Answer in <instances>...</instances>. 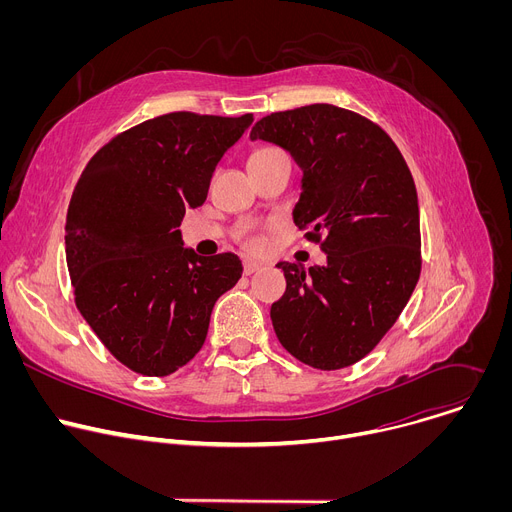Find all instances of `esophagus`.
<instances>
[{
	"label": "esophagus",
	"mask_w": 512,
	"mask_h": 512,
	"mask_svg": "<svg viewBox=\"0 0 512 512\" xmlns=\"http://www.w3.org/2000/svg\"><path fill=\"white\" fill-rule=\"evenodd\" d=\"M261 269V265L257 263V261H251V259H245L243 261V271H245V275H251V273H255V271H259Z\"/></svg>",
	"instance_id": "34e87169"
}]
</instances>
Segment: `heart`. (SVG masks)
I'll return each mask as SVG.
<instances>
[{
  "mask_svg": "<svg viewBox=\"0 0 512 512\" xmlns=\"http://www.w3.org/2000/svg\"><path fill=\"white\" fill-rule=\"evenodd\" d=\"M277 154H283L281 150L277 148H271V145H267V148H259L255 150L251 156H249V162H257V160H265V158H271V156H277ZM239 239L245 243V247L249 249H259L261 247V239L259 235H255V231L251 227H243L239 231Z\"/></svg>",
  "mask_w": 512,
  "mask_h": 512,
  "instance_id": "obj_1",
  "label": "heart"
}]
</instances>
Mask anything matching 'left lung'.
Returning a JSON list of instances; mask_svg holds the SVG:
<instances>
[{"instance_id": "left-lung-1", "label": "left lung", "mask_w": 512, "mask_h": 512, "mask_svg": "<svg viewBox=\"0 0 512 512\" xmlns=\"http://www.w3.org/2000/svg\"><path fill=\"white\" fill-rule=\"evenodd\" d=\"M251 139L281 145L304 170L294 223L326 265L281 261L271 306L281 346L320 371L367 356L407 306L421 273L413 176L383 127L328 103L271 113Z\"/></svg>"}]
</instances>
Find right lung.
I'll return each mask as SVG.
<instances>
[{"instance_id": "1", "label": "right lung", "mask_w": 512, "mask_h": 512, "mask_svg": "<svg viewBox=\"0 0 512 512\" xmlns=\"http://www.w3.org/2000/svg\"><path fill=\"white\" fill-rule=\"evenodd\" d=\"M251 123L253 113L148 119L105 143L72 192L64 243L75 304L133 373L166 377L190 362L214 302L243 273L233 253L184 249L178 227Z\"/></svg>"}]
</instances>
